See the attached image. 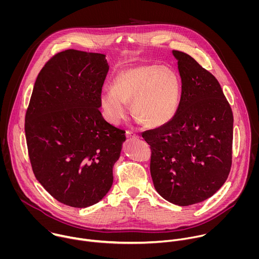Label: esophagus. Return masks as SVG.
I'll list each match as a JSON object with an SVG mask.
<instances>
[{
	"label": "esophagus",
	"instance_id": "1",
	"mask_svg": "<svg viewBox=\"0 0 259 259\" xmlns=\"http://www.w3.org/2000/svg\"><path fill=\"white\" fill-rule=\"evenodd\" d=\"M126 136H127L128 138H138V137H139L138 133H136V132H134V131H131V130H127V131H126Z\"/></svg>",
	"mask_w": 259,
	"mask_h": 259
}]
</instances>
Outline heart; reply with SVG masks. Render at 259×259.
Masks as SVG:
<instances>
[{
    "label": "heart",
    "instance_id": "obj_1",
    "mask_svg": "<svg viewBox=\"0 0 259 259\" xmlns=\"http://www.w3.org/2000/svg\"><path fill=\"white\" fill-rule=\"evenodd\" d=\"M180 82L169 66L137 64L120 69L112 81V90L100 95L105 119L118 124L127 116V103L145 126L158 128L175 116L180 99Z\"/></svg>",
    "mask_w": 259,
    "mask_h": 259
}]
</instances>
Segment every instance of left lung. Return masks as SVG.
<instances>
[{
    "mask_svg": "<svg viewBox=\"0 0 259 259\" xmlns=\"http://www.w3.org/2000/svg\"><path fill=\"white\" fill-rule=\"evenodd\" d=\"M181 96L174 118L141 133L151 146L156 191L178 206L213 196L228 179L233 162L232 107L220 84L191 55L173 50Z\"/></svg>",
    "mask_w": 259,
    "mask_h": 259,
    "instance_id": "8db88e82",
    "label": "left lung"
}]
</instances>
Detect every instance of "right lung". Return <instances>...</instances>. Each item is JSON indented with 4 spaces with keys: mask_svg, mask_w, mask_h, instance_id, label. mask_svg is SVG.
<instances>
[{
    "mask_svg": "<svg viewBox=\"0 0 259 259\" xmlns=\"http://www.w3.org/2000/svg\"><path fill=\"white\" fill-rule=\"evenodd\" d=\"M108 65L103 54L68 49L52 56L35 80L24 131L33 174L58 202L98 203L112 188L125 131L99 110Z\"/></svg>",
    "mask_w": 259,
    "mask_h": 259,
    "instance_id": "right-lung-1",
    "label": "right lung"
}]
</instances>
